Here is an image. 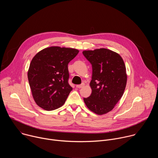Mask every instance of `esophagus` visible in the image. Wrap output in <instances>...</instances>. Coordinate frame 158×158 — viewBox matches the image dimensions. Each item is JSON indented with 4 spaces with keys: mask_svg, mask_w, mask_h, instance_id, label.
Returning <instances> with one entry per match:
<instances>
[{
    "mask_svg": "<svg viewBox=\"0 0 158 158\" xmlns=\"http://www.w3.org/2000/svg\"><path fill=\"white\" fill-rule=\"evenodd\" d=\"M84 85V83H82V84H79V85H76V87H77V88H79V89H80V88L82 87Z\"/></svg>",
    "mask_w": 158,
    "mask_h": 158,
    "instance_id": "esophagus-1",
    "label": "esophagus"
}]
</instances>
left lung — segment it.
<instances>
[{
    "mask_svg": "<svg viewBox=\"0 0 158 158\" xmlns=\"http://www.w3.org/2000/svg\"><path fill=\"white\" fill-rule=\"evenodd\" d=\"M82 54L93 68L90 82L92 93L84 101L94 113L104 114L114 107L123 95L127 82L124 62L118 53L104 48L84 51Z\"/></svg>",
    "mask_w": 158,
    "mask_h": 158,
    "instance_id": "obj_1",
    "label": "left lung"
}]
</instances>
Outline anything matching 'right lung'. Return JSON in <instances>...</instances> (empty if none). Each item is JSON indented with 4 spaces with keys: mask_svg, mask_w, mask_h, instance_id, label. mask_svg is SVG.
Segmentation results:
<instances>
[{
    "mask_svg": "<svg viewBox=\"0 0 158 158\" xmlns=\"http://www.w3.org/2000/svg\"><path fill=\"white\" fill-rule=\"evenodd\" d=\"M78 52L76 49L53 46L33 57L27 76L33 98L39 107L52 110L65 103L73 90L68 82V64Z\"/></svg>",
    "mask_w": 158,
    "mask_h": 158,
    "instance_id": "obj_1",
    "label": "right lung"
}]
</instances>
